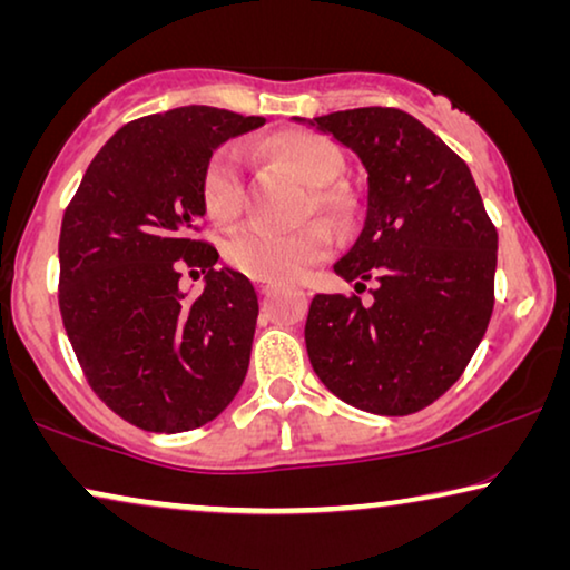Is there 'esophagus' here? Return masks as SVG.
Wrapping results in <instances>:
<instances>
[{
	"label": "esophagus",
	"instance_id": "obj_1",
	"mask_svg": "<svg viewBox=\"0 0 570 570\" xmlns=\"http://www.w3.org/2000/svg\"><path fill=\"white\" fill-rule=\"evenodd\" d=\"M256 287H259L262 295H267L272 291V283H269V279H256Z\"/></svg>",
	"mask_w": 570,
	"mask_h": 570
}]
</instances>
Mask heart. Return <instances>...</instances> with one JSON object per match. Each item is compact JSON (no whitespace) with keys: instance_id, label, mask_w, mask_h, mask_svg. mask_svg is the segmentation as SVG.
Segmentation results:
<instances>
[{"instance_id":"heart-1","label":"heart","mask_w":570,"mask_h":570,"mask_svg":"<svg viewBox=\"0 0 570 570\" xmlns=\"http://www.w3.org/2000/svg\"><path fill=\"white\" fill-rule=\"evenodd\" d=\"M262 153L285 163L311 189V207L345 220L353 209L350 194L340 186H332L342 174V153L332 139L316 131L287 129L264 139ZM244 155L238 145H223L209 155L202 170V202L207 215L217 223L236 220L244 207ZM332 248V236L324 225L306 223L298 228H267V225H248L238 230L225 246L228 262L244 275L254 279H295L311 264L322 262Z\"/></svg>"}]
</instances>
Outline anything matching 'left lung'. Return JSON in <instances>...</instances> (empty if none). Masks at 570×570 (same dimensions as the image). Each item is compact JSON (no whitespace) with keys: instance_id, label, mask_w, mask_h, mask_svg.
I'll return each instance as SVG.
<instances>
[{"instance_id":"left-lung-1","label":"left lung","mask_w":570,"mask_h":570,"mask_svg":"<svg viewBox=\"0 0 570 570\" xmlns=\"http://www.w3.org/2000/svg\"><path fill=\"white\" fill-rule=\"evenodd\" d=\"M368 174V209L334 272L365 291L314 295L306 350L334 396L376 415H412L472 361L495 303L498 233L466 163L400 108H353L308 121Z\"/></svg>"}]
</instances>
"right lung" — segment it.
Returning <instances> with one entry per match:
<instances>
[{"instance_id":"1","label":"right lung","mask_w":570,"mask_h":570,"mask_svg":"<svg viewBox=\"0 0 570 570\" xmlns=\"http://www.w3.org/2000/svg\"><path fill=\"white\" fill-rule=\"evenodd\" d=\"M262 116L184 106L135 119L90 160L59 233V311L98 400L153 433L209 423L244 384L259 301L252 279L215 269L199 238L202 170ZM206 272L186 299L183 272Z\"/></svg>"}]
</instances>
